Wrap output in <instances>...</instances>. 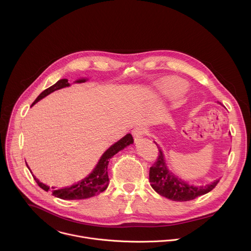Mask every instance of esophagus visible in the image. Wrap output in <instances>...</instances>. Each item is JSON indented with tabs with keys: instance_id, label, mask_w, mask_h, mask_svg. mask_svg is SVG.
Here are the masks:
<instances>
[{
	"instance_id": "esophagus-1",
	"label": "esophagus",
	"mask_w": 251,
	"mask_h": 251,
	"mask_svg": "<svg viewBox=\"0 0 251 251\" xmlns=\"http://www.w3.org/2000/svg\"><path fill=\"white\" fill-rule=\"evenodd\" d=\"M145 133H146V130L143 127H136L132 130V134L135 138V141H140L143 138V136H144Z\"/></svg>"
}]
</instances>
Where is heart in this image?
Here are the masks:
<instances>
[{
    "label": "heart",
    "instance_id": "obj_1",
    "mask_svg": "<svg viewBox=\"0 0 251 251\" xmlns=\"http://www.w3.org/2000/svg\"><path fill=\"white\" fill-rule=\"evenodd\" d=\"M187 83L178 77H167L161 80L157 86V92L166 97H174L180 94L185 88Z\"/></svg>",
    "mask_w": 251,
    "mask_h": 251
}]
</instances>
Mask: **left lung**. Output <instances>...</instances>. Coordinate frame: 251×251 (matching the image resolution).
Listing matches in <instances>:
<instances>
[{
    "label": "left lung",
    "instance_id": "obj_1",
    "mask_svg": "<svg viewBox=\"0 0 251 251\" xmlns=\"http://www.w3.org/2000/svg\"><path fill=\"white\" fill-rule=\"evenodd\" d=\"M154 143L159 149V157L157 162L150 168L149 180L151 187L160 196L175 201H187L207 194L220 182L219 178L204 186L189 184L169 169L163 150L157 142L154 141Z\"/></svg>",
    "mask_w": 251,
    "mask_h": 251
}]
</instances>
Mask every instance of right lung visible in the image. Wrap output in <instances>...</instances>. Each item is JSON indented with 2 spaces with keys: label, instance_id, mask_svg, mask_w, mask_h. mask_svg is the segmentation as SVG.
Returning <instances> with one entry per match:
<instances>
[{
  "label": "right lung",
  "instance_id": "1",
  "mask_svg": "<svg viewBox=\"0 0 251 251\" xmlns=\"http://www.w3.org/2000/svg\"><path fill=\"white\" fill-rule=\"evenodd\" d=\"M87 80H88V78H86V77L78 78L75 81V83H83V82H86ZM68 86H70V83L68 82V80L66 78L58 80L55 84H53L52 86L44 90L37 97V99L34 100V102L31 104V106H33L35 103H38L40 100H42L49 94L52 93L53 91L64 88V87H68ZM133 143H134V140H133L132 135L130 133L126 134L123 138H121L116 143H114L113 145H111L102 154V156L100 157L95 168L92 170V172L87 176L82 178V180H80L76 184H74L69 187H65L62 189L54 188V187L50 188L48 185L40 182L39 178H37V176L32 174L31 170L27 166L26 162H25V164H26L28 170L30 171V173L34 178V181L37 182V184L46 192L52 190V195L61 200H84V199H88L93 196H96V195L104 192L107 189V187H108V184H109L107 167H108L110 159L115 154H117L119 151L132 145Z\"/></svg>",
  "mask_w": 251,
  "mask_h": 251
}]
</instances>
